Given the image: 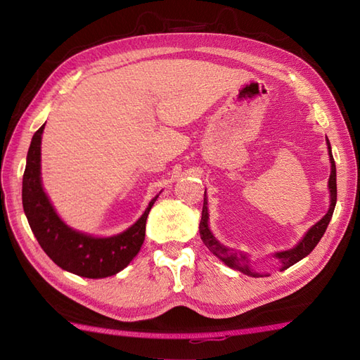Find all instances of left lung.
Masks as SVG:
<instances>
[{
  "label": "left lung",
  "instance_id": "8db88e82",
  "mask_svg": "<svg viewBox=\"0 0 360 360\" xmlns=\"http://www.w3.org/2000/svg\"><path fill=\"white\" fill-rule=\"evenodd\" d=\"M328 147H329V156H330V163H332V172H330V179H329V189H330V207L329 212L326 213V216L323 217L321 221H319L315 224L311 230L304 234V237L302 238V242L290 250H284V252H276L275 257L281 259L282 263V270H285L288 267H291L292 264H296L297 261H300L302 258H304L307 255H309L312 252V249L317 246V243L321 240L323 234L326 233V228H328L332 214L335 210V204H336V167H335V160L332 156V150H330V143L328 139ZM209 212H207V198H205V192H204V204H202V214H201V222H200V236L201 240L204 242V245L209 248L210 252L213 255H216L226 266H230L242 274L248 275V276H254L258 278L259 275L255 274L250 267V261L246 255H243L242 252H237L234 249L225 248L224 245H221L219 242L216 240L213 237V234L209 230Z\"/></svg>",
  "mask_w": 360,
  "mask_h": 360
}]
</instances>
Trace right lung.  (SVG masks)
Instances as JSON below:
<instances>
[{
	"instance_id": "add662e5",
	"label": "right lung",
	"mask_w": 360,
	"mask_h": 360,
	"mask_svg": "<svg viewBox=\"0 0 360 360\" xmlns=\"http://www.w3.org/2000/svg\"><path fill=\"white\" fill-rule=\"evenodd\" d=\"M43 124L31 139L22 180V205L31 231L46 255L82 278H106L123 270L139 252L146 237V221L159 195L150 201L139 219L122 234L91 237L64 224L51 205L40 181V143Z\"/></svg>"
}]
</instances>
